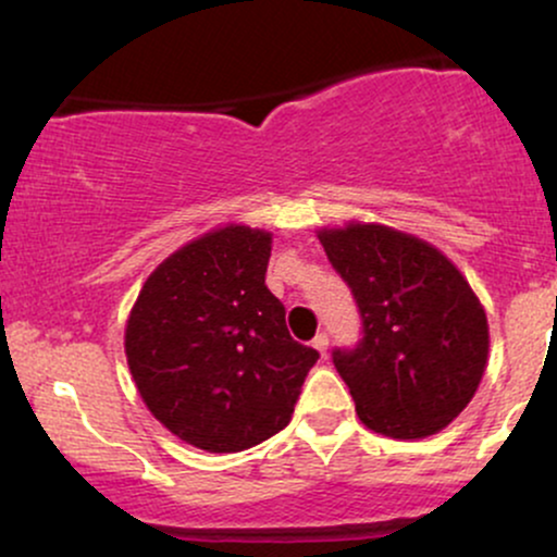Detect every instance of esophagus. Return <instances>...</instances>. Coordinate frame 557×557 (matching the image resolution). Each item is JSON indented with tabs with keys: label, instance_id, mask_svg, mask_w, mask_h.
Masks as SVG:
<instances>
[{
	"label": "esophagus",
	"instance_id": "esophagus-1",
	"mask_svg": "<svg viewBox=\"0 0 557 557\" xmlns=\"http://www.w3.org/2000/svg\"><path fill=\"white\" fill-rule=\"evenodd\" d=\"M311 345H314V348L319 350V356H327V345H330V337H327V332H319V335L314 337V341H311Z\"/></svg>",
	"mask_w": 557,
	"mask_h": 557
}]
</instances>
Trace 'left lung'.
Listing matches in <instances>:
<instances>
[{"label": "left lung", "instance_id": "left-lung-1", "mask_svg": "<svg viewBox=\"0 0 557 557\" xmlns=\"http://www.w3.org/2000/svg\"><path fill=\"white\" fill-rule=\"evenodd\" d=\"M317 235L361 311L359 348L332 354L359 419L393 440L437 434L487 369V314L469 280L403 230L348 222Z\"/></svg>", "mask_w": 557, "mask_h": 557}]
</instances>
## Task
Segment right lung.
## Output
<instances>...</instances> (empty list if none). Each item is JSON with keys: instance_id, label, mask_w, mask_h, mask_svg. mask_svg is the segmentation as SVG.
Instances as JSON below:
<instances>
[{"instance_id": "add662e5", "label": "right lung", "mask_w": 557, "mask_h": 557, "mask_svg": "<svg viewBox=\"0 0 557 557\" xmlns=\"http://www.w3.org/2000/svg\"><path fill=\"white\" fill-rule=\"evenodd\" d=\"M272 233L222 225L146 277L125 324V356L146 408L183 443L238 453L293 417L319 354L285 327L264 285Z\"/></svg>"}]
</instances>
